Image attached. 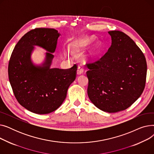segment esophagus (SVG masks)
Here are the masks:
<instances>
[{
	"instance_id": "1",
	"label": "esophagus",
	"mask_w": 154,
	"mask_h": 154,
	"mask_svg": "<svg viewBox=\"0 0 154 154\" xmlns=\"http://www.w3.org/2000/svg\"><path fill=\"white\" fill-rule=\"evenodd\" d=\"M84 70V68H83L82 66H78V68H77V74L78 75H80V74H83Z\"/></svg>"
}]
</instances>
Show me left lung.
<instances>
[{"instance_id":"8db88e82","label":"left lung","mask_w":154,"mask_h":154,"mask_svg":"<svg viewBox=\"0 0 154 154\" xmlns=\"http://www.w3.org/2000/svg\"><path fill=\"white\" fill-rule=\"evenodd\" d=\"M112 44L97 61L88 63L87 94L104 112L124 110L142 94L146 82L147 62L135 42L124 32L109 31Z\"/></svg>"}]
</instances>
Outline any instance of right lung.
Returning <instances> with one entry per match:
<instances>
[{"label":"right lung","instance_id":"obj_1","mask_svg":"<svg viewBox=\"0 0 154 154\" xmlns=\"http://www.w3.org/2000/svg\"><path fill=\"white\" fill-rule=\"evenodd\" d=\"M60 35L54 29L31 30L15 45L11 57L8 74L14 95L22 106L35 114H47L57 109L76 77L75 64L67 69L51 68ZM34 46L48 51L40 66L31 60Z\"/></svg>","mask_w":154,"mask_h":154}]
</instances>
